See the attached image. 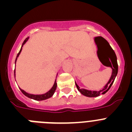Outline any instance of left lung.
Wrapping results in <instances>:
<instances>
[{
  "label": "left lung",
  "mask_w": 132,
  "mask_h": 132,
  "mask_svg": "<svg viewBox=\"0 0 132 132\" xmlns=\"http://www.w3.org/2000/svg\"><path fill=\"white\" fill-rule=\"evenodd\" d=\"M94 40L96 44V47H97L96 53H97L98 57L100 59V57H101L102 59H104V62L101 61V63L104 66L110 67L112 70V71L111 77L107 83L104 85V87L102 88V90H100L98 91L90 90L85 89V88H80V87H79L77 82H75V85H76L78 90L82 95L87 96V97H97V96H100L101 94H105L106 92H108L115 80V78L118 74V65L116 53L114 52L111 46L110 45L109 43L101 36L94 37Z\"/></svg>",
  "instance_id": "left-lung-1"
}]
</instances>
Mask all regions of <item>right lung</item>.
<instances>
[{
  "label": "right lung",
  "instance_id": "obj_1",
  "mask_svg": "<svg viewBox=\"0 0 132 132\" xmlns=\"http://www.w3.org/2000/svg\"><path fill=\"white\" fill-rule=\"evenodd\" d=\"M28 39H29V37H28V38H27L24 41V42H23L22 45V47H21L19 53H18V55H17V56H16V60H15V64H16V61H17V59H18V56L20 55L21 52H22L23 45H24V44L26 43V42L28 40ZM15 73H16V71H15V69H14V78L16 77V74H15ZM57 75H56V78H57ZM56 88H57V82H56V79H55L54 84H53V87L51 88V89H50V90H48V91L46 92V93H44V94H30V93H28L27 92H26L25 90H24L21 89L20 88V90L21 92H22V93L26 96H27V97L30 98H31V99H34V100H35V101H44V100H46V99H48V98H50L52 97V96L53 95V94H54Z\"/></svg>",
  "mask_w": 132,
  "mask_h": 132
}]
</instances>
